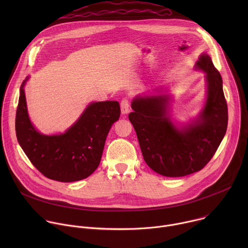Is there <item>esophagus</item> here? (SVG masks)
<instances>
[{
	"label": "esophagus",
	"mask_w": 248,
	"mask_h": 248,
	"mask_svg": "<svg viewBox=\"0 0 248 248\" xmlns=\"http://www.w3.org/2000/svg\"><path fill=\"white\" fill-rule=\"evenodd\" d=\"M121 111L123 115H126L129 112V100L127 97H124L121 101Z\"/></svg>",
	"instance_id": "obj_1"
}]
</instances>
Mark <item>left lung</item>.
Masks as SVG:
<instances>
[{
	"label": "left lung",
	"instance_id": "obj_1",
	"mask_svg": "<svg viewBox=\"0 0 248 248\" xmlns=\"http://www.w3.org/2000/svg\"><path fill=\"white\" fill-rule=\"evenodd\" d=\"M196 67L206 73L207 100L198 121L180 130L167 115L166 96L137 97L131 103L132 124L144 161L154 171L178 178L202 170L216 153L228 127L223 80L211 58L203 54Z\"/></svg>",
	"mask_w": 248,
	"mask_h": 248
}]
</instances>
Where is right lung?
I'll return each mask as SVG.
<instances>
[{"label": "right lung", "instance_id": "add662e5", "mask_svg": "<svg viewBox=\"0 0 248 248\" xmlns=\"http://www.w3.org/2000/svg\"><path fill=\"white\" fill-rule=\"evenodd\" d=\"M22 83L16 116V133L25 155L46 178L62 183L78 182L99 166L105 141L121 116L117 101L90 104L79 120L60 135H43L28 118Z\"/></svg>", "mask_w": 248, "mask_h": 248}]
</instances>
